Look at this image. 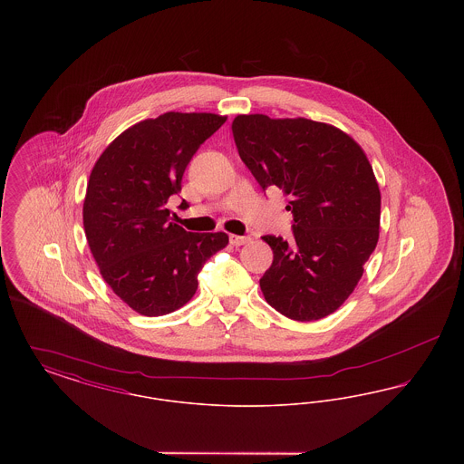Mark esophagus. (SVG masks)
<instances>
[{"mask_svg": "<svg viewBox=\"0 0 464 464\" xmlns=\"http://www.w3.org/2000/svg\"><path fill=\"white\" fill-rule=\"evenodd\" d=\"M248 242H250L248 237H238V235H231V237H229V243H231L233 246H242V245H246Z\"/></svg>", "mask_w": 464, "mask_h": 464, "instance_id": "1", "label": "esophagus"}]
</instances>
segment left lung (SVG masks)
Instances as JSON below:
<instances>
[{"label": "left lung", "mask_w": 464, "mask_h": 464, "mask_svg": "<svg viewBox=\"0 0 464 464\" xmlns=\"http://www.w3.org/2000/svg\"><path fill=\"white\" fill-rule=\"evenodd\" d=\"M231 130L261 188H280L294 238L263 237L273 265L261 278L269 306L297 322L329 316L352 295L379 240L381 191L352 135L308 118L238 114Z\"/></svg>", "instance_id": "obj_1"}]
</instances>
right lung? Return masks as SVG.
I'll return each mask as SVG.
<instances>
[{
	"label": "right lung",
	"mask_w": 464,
	"mask_h": 464,
	"mask_svg": "<svg viewBox=\"0 0 464 464\" xmlns=\"http://www.w3.org/2000/svg\"><path fill=\"white\" fill-rule=\"evenodd\" d=\"M226 116L165 112L120 133L90 172L83 227L104 282L133 311L161 316L182 308L198 288L207 259L226 233H188L170 219L189 160Z\"/></svg>",
	"instance_id": "1"
}]
</instances>
